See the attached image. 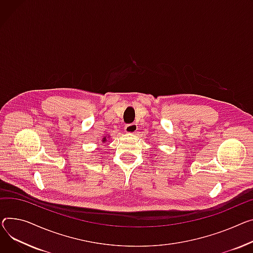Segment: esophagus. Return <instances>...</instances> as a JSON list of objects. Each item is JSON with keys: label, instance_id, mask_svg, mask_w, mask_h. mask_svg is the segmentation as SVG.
Here are the masks:
<instances>
[{"label": "esophagus", "instance_id": "1", "mask_svg": "<svg viewBox=\"0 0 253 253\" xmlns=\"http://www.w3.org/2000/svg\"><path fill=\"white\" fill-rule=\"evenodd\" d=\"M124 130H125L126 133L134 134V133H136V131H137V125L136 124H127L125 126Z\"/></svg>", "mask_w": 253, "mask_h": 253}]
</instances>
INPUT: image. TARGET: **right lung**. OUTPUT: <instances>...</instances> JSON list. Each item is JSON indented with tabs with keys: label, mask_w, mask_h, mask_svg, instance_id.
Returning <instances> with one entry per match:
<instances>
[{
	"label": "right lung",
	"mask_w": 253,
	"mask_h": 253,
	"mask_svg": "<svg viewBox=\"0 0 253 253\" xmlns=\"http://www.w3.org/2000/svg\"><path fill=\"white\" fill-rule=\"evenodd\" d=\"M110 138H111V137H110L109 135L104 136V137H103V139H102V144H103V143H106V142L108 141V139H110Z\"/></svg>",
	"instance_id": "obj_1"
}]
</instances>
